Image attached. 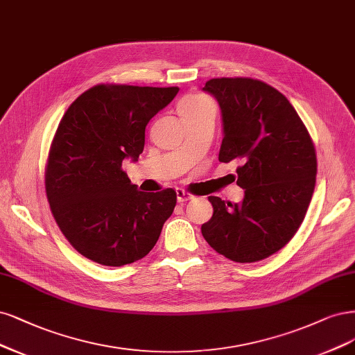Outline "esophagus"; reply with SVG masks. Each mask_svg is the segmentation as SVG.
<instances>
[{
  "instance_id": "1",
  "label": "esophagus",
  "mask_w": 355,
  "mask_h": 355,
  "mask_svg": "<svg viewBox=\"0 0 355 355\" xmlns=\"http://www.w3.org/2000/svg\"><path fill=\"white\" fill-rule=\"evenodd\" d=\"M176 198H178V201H179V202H185V201L192 200V198H193V195H192L191 192L185 191V189H180V188H178V189H176Z\"/></svg>"
}]
</instances>
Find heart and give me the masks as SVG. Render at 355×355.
Wrapping results in <instances>:
<instances>
[{"instance_id": "b5f03b06", "label": "heart", "mask_w": 355, "mask_h": 355, "mask_svg": "<svg viewBox=\"0 0 355 355\" xmlns=\"http://www.w3.org/2000/svg\"><path fill=\"white\" fill-rule=\"evenodd\" d=\"M207 105H211L210 100H207L205 96L200 95V94H192L188 95L179 103V114L180 116H185V114H191L195 112H200V110L205 108Z\"/></svg>"}]
</instances>
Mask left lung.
<instances>
[{"label":"left lung","mask_w":355,"mask_h":355,"mask_svg":"<svg viewBox=\"0 0 355 355\" xmlns=\"http://www.w3.org/2000/svg\"><path fill=\"white\" fill-rule=\"evenodd\" d=\"M204 91L218 101L223 141L218 162L236 160L242 202L209 197L213 216L204 239L226 259L255 263L294 238L310 205L317 158L295 108L270 85L252 78H217Z\"/></svg>","instance_id":"obj_1"}]
</instances>
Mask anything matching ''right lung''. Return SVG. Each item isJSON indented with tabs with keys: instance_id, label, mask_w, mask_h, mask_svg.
<instances>
[{
	"instance_id": "add662e5",
	"label": "right lung",
	"mask_w": 355,
	"mask_h": 355,
	"mask_svg": "<svg viewBox=\"0 0 355 355\" xmlns=\"http://www.w3.org/2000/svg\"><path fill=\"white\" fill-rule=\"evenodd\" d=\"M178 92L100 83L61 119L46 158L45 192L57 226L87 259L113 267L141 260L172 216L176 192L138 191L121 162L138 160L146 125Z\"/></svg>"
}]
</instances>
